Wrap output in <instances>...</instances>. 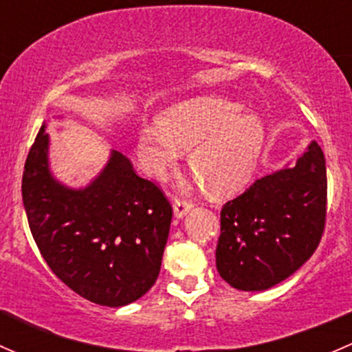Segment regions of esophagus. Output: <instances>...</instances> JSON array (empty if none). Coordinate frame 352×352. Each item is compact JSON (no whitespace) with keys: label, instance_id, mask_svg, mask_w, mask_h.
Segmentation results:
<instances>
[{"label":"esophagus","instance_id":"esophagus-1","mask_svg":"<svg viewBox=\"0 0 352 352\" xmlns=\"http://www.w3.org/2000/svg\"><path fill=\"white\" fill-rule=\"evenodd\" d=\"M190 209H192V204H190L189 201H186V199H180V197L173 199V212H175L177 218H184V216H186Z\"/></svg>","mask_w":352,"mask_h":352}]
</instances>
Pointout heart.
I'll return each mask as SVG.
<instances>
[{
    "instance_id": "obj_1",
    "label": "heart",
    "mask_w": 352,
    "mask_h": 352,
    "mask_svg": "<svg viewBox=\"0 0 352 352\" xmlns=\"http://www.w3.org/2000/svg\"><path fill=\"white\" fill-rule=\"evenodd\" d=\"M265 141L262 120L242 113L225 98L204 97L166 110L158 129L141 127L138 160L144 172L163 179L189 151L187 165L212 197H225L252 179Z\"/></svg>"
}]
</instances>
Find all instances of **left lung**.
I'll return each mask as SVG.
<instances>
[{"mask_svg":"<svg viewBox=\"0 0 352 352\" xmlns=\"http://www.w3.org/2000/svg\"><path fill=\"white\" fill-rule=\"evenodd\" d=\"M327 216V170L315 141L294 166L255 180L221 209L216 267L230 286L264 291L317 250Z\"/></svg>","mask_w":352,"mask_h":352,"instance_id":"left-lung-1","label":"left lung"}]
</instances>
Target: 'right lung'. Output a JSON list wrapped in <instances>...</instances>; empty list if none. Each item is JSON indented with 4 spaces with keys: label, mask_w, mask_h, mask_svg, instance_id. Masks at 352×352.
Masks as SVG:
<instances>
[{
    "label": "right lung",
    "mask_w": 352,
    "mask_h": 352,
    "mask_svg": "<svg viewBox=\"0 0 352 352\" xmlns=\"http://www.w3.org/2000/svg\"><path fill=\"white\" fill-rule=\"evenodd\" d=\"M49 136L38 131L22 179L32 236L51 271L91 303L124 307L143 296L162 267L172 206L112 151L85 189H69L49 170Z\"/></svg>",
    "instance_id": "right-lung-1"
}]
</instances>
